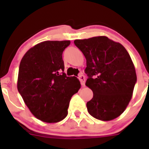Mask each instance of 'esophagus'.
Listing matches in <instances>:
<instances>
[{"label": "esophagus", "instance_id": "esophagus-1", "mask_svg": "<svg viewBox=\"0 0 149 149\" xmlns=\"http://www.w3.org/2000/svg\"><path fill=\"white\" fill-rule=\"evenodd\" d=\"M78 79L80 80V82H81V85L82 86H84L85 85V77L83 74H80L78 77Z\"/></svg>", "mask_w": 149, "mask_h": 149}]
</instances>
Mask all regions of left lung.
Masks as SVG:
<instances>
[{"instance_id":"obj_1","label":"left lung","mask_w":149,"mask_h":149,"mask_svg":"<svg viewBox=\"0 0 149 149\" xmlns=\"http://www.w3.org/2000/svg\"><path fill=\"white\" fill-rule=\"evenodd\" d=\"M74 43L86 60V86L93 92V98L86 103L89 113L102 121L116 119L127 107L136 83L128 52L106 36L77 39Z\"/></svg>"}]
</instances>
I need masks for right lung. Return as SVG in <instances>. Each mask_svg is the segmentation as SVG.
<instances>
[{
	"label": "right lung",
	"mask_w": 149,
	"mask_h": 149,
	"mask_svg": "<svg viewBox=\"0 0 149 149\" xmlns=\"http://www.w3.org/2000/svg\"><path fill=\"white\" fill-rule=\"evenodd\" d=\"M70 41H45L30 48L19 65L18 90L39 120L54 123L68 114L71 98L81 84L64 73L63 52Z\"/></svg>",
	"instance_id": "obj_1"
}]
</instances>
